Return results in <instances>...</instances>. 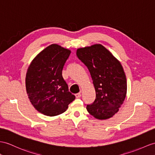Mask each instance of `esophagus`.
Instances as JSON below:
<instances>
[{"instance_id": "1", "label": "esophagus", "mask_w": 155, "mask_h": 155, "mask_svg": "<svg viewBox=\"0 0 155 155\" xmlns=\"http://www.w3.org/2000/svg\"><path fill=\"white\" fill-rule=\"evenodd\" d=\"M75 97L77 98V99H78V98H80L81 97V93H78L75 94Z\"/></svg>"}]
</instances>
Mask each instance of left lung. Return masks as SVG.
Listing matches in <instances>:
<instances>
[{"instance_id": "8db88e82", "label": "left lung", "mask_w": 155, "mask_h": 155, "mask_svg": "<svg viewBox=\"0 0 155 155\" xmlns=\"http://www.w3.org/2000/svg\"><path fill=\"white\" fill-rule=\"evenodd\" d=\"M76 54L87 67L95 89V100L87 105V110L97 119L111 118L126 96V77L121 63L101 44L78 48Z\"/></svg>"}]
</instances>
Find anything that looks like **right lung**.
<instances>
[{"label": "right lung", "instance_id": "1", "mask_svg": "<svg viewBox=\"0 0 155 155\" xmlns=\"http://www.w3.org/2000/svg\"><path fill=\"white\" fill-rule=\"evenodd\" d=\"M70 53L69 49L52 44L37 54L28 68L25 77L28 98L34 108L45 115L62 114L75 99L62 74Z\"/></svg>", "mask_w": 155, "mask_h": 155}]
</instances>
